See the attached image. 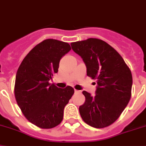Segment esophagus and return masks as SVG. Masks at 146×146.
<instances>
[{"instance_id": "obj_1", "label": "esophagus", "mask_w": 146, "mask_h": 146, "mask_svg": "<svg viewBox=\"0 0 146 146\" xmlns=\"http://www.w3.org/2000/svg\"><path fill=\"white\" fill-rule=\"evenodd\" d=\"M80 90H74V93H80Z\"/></svg>"}]
</instances>
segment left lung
Returning a JSON list of instances; mask_svg holds the SVG:
<instances>
[{"mask_svg": "<svg viewBox=\"0 0 146 146\" xmlns=\"http://www.w3.org/2000/svg\"><path fill=\"white\" fill-rule=\"evenodd\" d=\"M71 46L84 60L87 76L97 82L95 96L83 92L86 100L79 108L81 118L93 127H108L119 117L131 99V70L121 55L104 41L90 38L71 43Z\"/></svg>", "mask_w": 146, "mask_h": 146, "instance_id": "8db88e82", "label": "left lung"}]
</instances>
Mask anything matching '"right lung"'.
Here are the masks:
<instances>
[{"mask_svg":"<svg viewBox=\"0 0 146 146\" xmlns=\"http://www.w3.org/2000/svg\"><path fill=\"white\" fill-rule=\"evenodd\" d=\"M71 50L69 44L46 39L35 46L17 71L15 97L29 121L42 128H52L62 121L63 110L74 91L50 84L62 56Z\"/></svg>","mask_w":146,"mask_h":146,"instance_id":"1","label":"right lung"}]
</instances>
